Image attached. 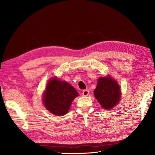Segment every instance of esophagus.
<instances>
[{
    "label": "esophagus",
    "instance_id": "esophagus-1",
    "mask_svg": "<svg viewBox=\"0 0 155 155\" xmlns=\"http://www.w3.org/2000/svg\"><path fill=\"white\" fill-rule=\"evenodd\" d=\"M89 94V91L88 90H84L82 92V95L83 96H87Z\"/></svg>",
    "mask_w": 155,
    "mask_h": 155
}]
</instances>
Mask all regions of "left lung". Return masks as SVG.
I'll use <instances>...</instances> for the list:
<instances>
[{
  "label": "left lung",
  "instance_id": "left-lung-1",
  "mask_svg": "<svg viewBox=\"0 0 155 155\" xmlns=\"http://www.w3.org/2000/svg\"><path fill=\"white\" fill-rule=\"evenodd\" d=\"M94 94L101 106L107 110L116 105L121 97L119 85L109 75L98 79Z\"/></svg>",
  "mask_w": 155,
  "mask_h": 155
}]
</instances>
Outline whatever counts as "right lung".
Wrapping results in <instances>:
<instances>
[{
    "mask_svg": "<svg viewBox=\"0 0 155 155\" xmlns=\"http://www.w3.org/2000/svg\"><path fill=\"white\" fill-rule=\"evenodd\" d=\"M78 93L70 84L56 77L49 80L43 94L45 107L53 114L61 116L68 112Z\"/></svg>",
    "mask_w": 155,
    "mask_h": 155,
    "instance_id": "obj_1",
    "label": "right lung"
}]
</instances>
